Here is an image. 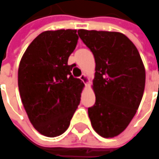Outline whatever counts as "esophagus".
Here are the masks:
<instances>
[{
	"label": "esophagus",
	"mask_w": 159,
	"mask_h": 159,
	"mask_svg": "<svg viewBox=\"0 0 159 159\" xmlns=\"http://www.w3.org/2000/svg\"><path fill=\"white\" fill-rule=\"evenodd\" d=\"M80 79L82 80L85 84H90V78H89L85 74L82 75L80 76Z\"/></svg>",
	"instance_id": "1"
}]
</instances>
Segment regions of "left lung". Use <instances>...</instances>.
I'll return each mask as SVG.
<instances>
[{
    "label": "left lung",
    "instance_id": "left-lung-1",
    "mask_svg": "<svg viewBox=\"0 0 159 159\" xmlns=\"http://www.w3.org/2000/svg\"><path fill=\"white\" fill-rule=\"evenodd\" d=\"M92 52L96 68L92 89L95 105L88 108L93 129L102 137L122 133L140 106L145 86V69L139 52L123 33L77 30Z\"/></svg>",
    "mask_w": 159,
    "mask_h": 159
}]
</instances>
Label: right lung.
<instances>
[{
  "label": "right lung",
  "mask_w": 159,
  "mask_h": 159,
  "mask_svg": "<svg viewBox=\"0 0 159 159\" xmlns=\"http://www.w3.org/2000/svg\"><path fill=\"white\" fill-rule=\"evenodd\" d=\"M78 40L76 30H47L30 43L20 61L18 89L30 123L40 134H63L80 104L84 83L68 61Z\"/></svg>",
  "instance_id": "obj_1"
}]
</instances>
